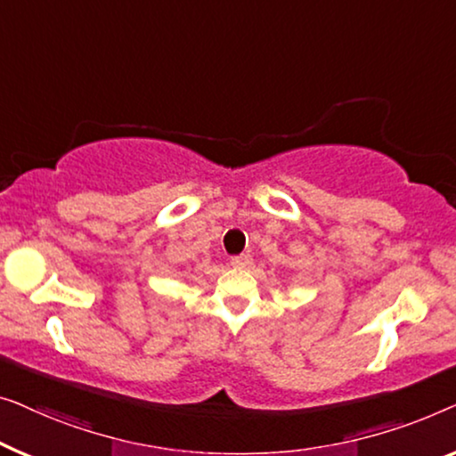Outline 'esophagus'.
Segmentation results:
<instances>
[{
  "mask_svg": "<svg viewBox=\"0 0 456 456\" xmlns=\"http://www.w3.org/2000/svg\"><path fill=\"white\" fill-rule=\"evenodd\" d=\"M231 265H233L235 268H246V266L252 265V256H249V254L233 256V258H231Z\"/></svg>",
  "mask_w": 456,
  "mask_h": 456,
  "instance_id": "34e87169",
  "label": "esophagus"
}]
</instances>
